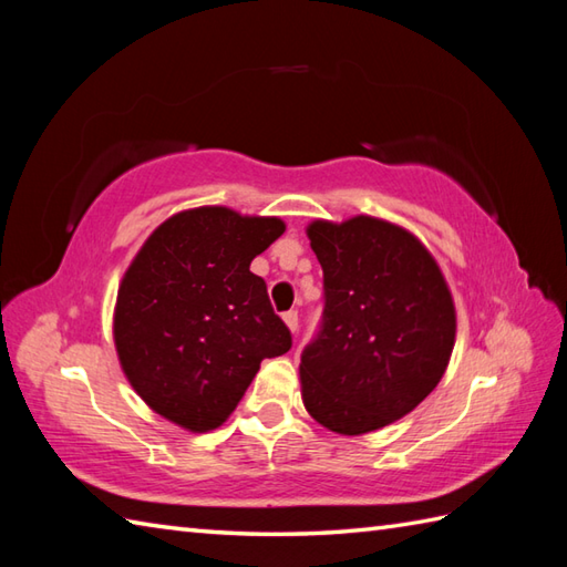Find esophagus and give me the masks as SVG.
<instances>
[{"mask_svg": "<svg viewBox=\"0 0 567 567\" xmlns=\"http://www.w3.org/2000/svg\"><path fill=\"white\" fill-rule=\"evenodd\" d=\"M282 319H285V323L287 327H290V331H297L299 329V315L295 309H290V311H285L282 315Z\"/></svg>", "mask_w": 567, "mask_h": 567, "instance_id": "1", "label": "esophagus"}]
</instances>
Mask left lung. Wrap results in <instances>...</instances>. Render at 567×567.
Returning <instances> with one entry per match:
<instances>
[{
	"label": "left lung",
	"instance_id": "1",
	"mask_svg": "<svg viewBox=\"0 0 567 567\" xmlns=\"http://www.w3.org/2000/svg\"><path fill=\"white\" fill-rule=\"evenodd\" d=\"M321 323L305 351L302 400L321 426L358 436L424 402L455 341V309L431 252L400 226L315 221Z\"/></svg>",
	"mask_w": 567,
	"mask_h": 567
}]
</instances>
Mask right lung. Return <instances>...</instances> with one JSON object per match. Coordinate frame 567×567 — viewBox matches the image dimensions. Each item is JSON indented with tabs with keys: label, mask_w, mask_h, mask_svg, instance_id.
<instances>
[{
	"label": "right lung",
	"mask_w": 567,
	"mask_h": 567,
	"mask_svg": "<svg viewBox=\"0 0 567 567\" xmlns=\"http://www.w3.org/2000/svg\"><path fill=\"white\" fill-rule=\"evenodd\" d=\"M280 219L224 207L175 214L124 275L114 341L128 382L189 431L231 416L265 358L292 348L250 260L282 236Z\"/></svg>",
	"instance_id": "1"
}]
</instances>
